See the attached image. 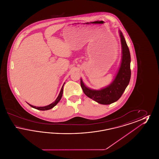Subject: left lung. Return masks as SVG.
<instances>
[{"label":"left lung","mask_w":159,"mask_h":159,"mask_svg":"<svg viewBox=\"0 0 159 159\" xmlns=\"http://www.w3.org/2000/svg\"><path fill=\"white\" fill-rule=\"evenodd\" d=\"M119 32L121 41V60L120 67L113 82L105 88L97 90L87 87L82 79H80V84L84 93L89 98L103 105L112 104L120 98L130 79V52L122 32L120 30Z\"/></svg>","instance_id":"8db88e82"}]
</instances>
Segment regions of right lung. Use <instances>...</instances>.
<instances>
[{
  "label": "right lung",
  "mask_w": 159,
  "mask_h": 159,
  "mask_svg": "<svg viewBox=\"0 0 159 159\" xmlns=\"http://www.w3.org/2000/svg\"><path fill=\"white\" fill-rule=\"evenodd\" d=\"M65 83H64V84L62 85V88H61V89L60 92L58 96V97L56 99V100L53 102L52 103H51V104L48 105V106H45V107H36V106H32L30 104L28 103V104L29 106H31V107L35 108V109H37L39 110H42V111H45V110H50L51 108H52L53 107H54L55 106H56L58 102L59 101H60L61 99L62 98V93H63V87H64V85Z\"/></svg>",
  "instance_id": "right-lung-1"
}]
</instances>
